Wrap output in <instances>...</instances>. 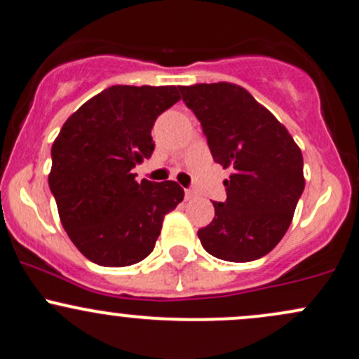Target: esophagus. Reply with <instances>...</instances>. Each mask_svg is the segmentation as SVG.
I'll list each match as a JSON object with an SVG mask.
<instances>
[{"label":"esophagus","mask_w":359,"mask_h":359,"mask_svg":"<svg viewBox=\"0 0 359 359\" xmlns=\"http://www.w3.org/2000/svg\"><path fill=\"white\" fill-rule=\"evenodd\" d=\"M194 191H191V189H187L186 191V199H187V201H191V199H194Z\"/></svg>","instance_id":"obj_1"}]
</instances>
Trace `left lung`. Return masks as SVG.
<instances>
[{"mask_svg":"<svg viewBox=\"0 0 359 359\" xmlns=\"http://www.w3.org/2000/svg\"><path fill=\"white\" fill-rule=\"evenodd\" d=\"M211 156L232 173L227 199L198 230L203 248L233 263L258 259L280 243L304 191L303 154L290 134L246 89L230 82L180 86Z\"/></svg>","mask_w":359,"mask_h":359,"instance_id":"8db88e82","label":"left lung"}]
</instances>
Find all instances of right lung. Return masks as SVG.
Returning <instances> with one entry per match:
<instances>
[{"instance_id": "obj_1", "label": "right lung", "mask_w": 359, "mask_h": 359, "mask_svg": "<svg viewBox=\"0 0 359 359\" xmlns=\"http://www.w3.org/2000/svg\"><path fill=\"white\" fill-rule=\"evenodd\" d=\"M180 100L175 86H111L69 116L51 148L50 189L75 248L101 266L153 251L165 215L184 199L173 180L135 182L154 151V120Z\"/></svg>"}]
</instances>
